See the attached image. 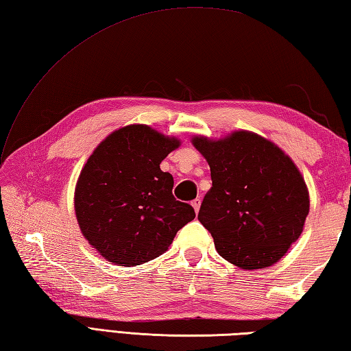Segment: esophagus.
<instances>
[{"label":"esophagus","instance_id":"obj_1","mask_svg":"<svg viewBox=\"0 0 351 351\" xmlns=\"http://www.w3.org/2000/svg\"><path fill=\"white\" fill-rule=\"evenodd\" d=\"M191 205H193V208H195V211H196V213H199V208H200V199H195V200H193Z\"/></svg>","mask_w":351,"mask_h":351}]
</instances>
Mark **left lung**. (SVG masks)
Here are the masks:
<instances>
[{
    "mask_svg": "<svg viewBox=\"0 0 351 351\" xmlns=\"http://www.w3.org/2000/svg\"><path fill=\"white\" fill-rule=\"evenodd\" d=\"M191 141L211 169L213 187L197 219L219 255L244 270L278 263L299 240L309 214L300 170L280 147L250 131Z\"/></svg>",
    "mask_w": 351,
    "mask_h": 351,
    "instance_id": "obj_1",
    "label": "left lung"
}]
</instances>
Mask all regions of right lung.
Segmentation results:
<instances>
[{
  "instance_id": "add662e5",
  "label": "right lung",
  "mask_w": 351,
  "mask_h": 351,
  "mask_svg": "<svg viewBox=\"0 0 351 351\" xmlns=\"http://www.w3.org/2000/svg\"><path fill=\"white\" fill-rule=\"evenodd\" d=\"M180 145L147 125H128L88 156L75 187V215L88 244L110 263L134 267L158 258L196 217L171 195L173 176L160 169Z\"/></svg>"
}]
</instances>
